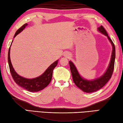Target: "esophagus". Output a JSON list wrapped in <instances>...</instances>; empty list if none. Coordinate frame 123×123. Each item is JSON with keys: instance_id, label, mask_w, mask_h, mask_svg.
Instances as JSON below:
<instances>
[{"instance_id": "obj_1", "label": "esophagus", "mask_w": 123, "mask_h": 123, "mask_svg": "<svg viewBox=\"0 0 123 123\" xmlns=\"http://www.w3.org/2000/svg\"><path fill=\"white\" fill-rule=\"evenodd\" d=\"M65 56H67V57H69V56H70L69 55H68V54H67V55H65Z\"/></svg>"}]
</instances>
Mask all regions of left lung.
<instances>
[{
    "label": "left lung",
    "mask_w": 123,
    "mask_h": 123,
    "mask_svg": "<svg viewBox=\"0 0 123 123\" xmlns=\"http://www.w3.org/2000/svg\"><path fill=\"white\" fill-rule=\"evenodd\" d=\"M98 30L101 33H102L108 37L113 47L112 54L110 64H109L108 68L106 72L105 73V74L102 77L93 81L85 80V79L81 77L80 75H79L74 64L71 61L69 62L74 82L79 88L82 90L84 92H87V93L95 92L96 91H98L101 89V88H102L107 84L108 81L109 80V79L111 78L114 68V62L115 58H116V48H115L114 44L113 43L112 39L108 36L107 31H105V29L102 26L99 27Z\"/></svg>",
    "instance_id": "left-lung-1"
}]
</instances>
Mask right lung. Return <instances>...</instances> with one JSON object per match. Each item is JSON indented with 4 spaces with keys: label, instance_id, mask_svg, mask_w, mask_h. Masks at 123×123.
<instances>
[{
    "label": "right lung",
    "instance_id": "right-lung-1",
    "mask_svg": "<svg viewBox=\"0 0 123 123\" xmlns=\"http://www.w3.org/2000/svg\"><path fill=\"white\" fill-rule=\"evenodd\" d=\"M27 25V24H24L19 29H18V31L16 32L15 34L14 38L20 32H21ZM10 47L9 49L8 55H7L9 69H10L11 76H12L15 82L18 85H19L20 87L24 88V89H26V90L30 92L39 91L43 90V88L46 87L49 84L51 80H52L53 71L54 69L56 66L57 65L58 60H56L54 63L51 64L49 67L48 68V69L46 70V71L42 75H41L40 76L32 79H26L23 77L20 76L14 70L11 63L10 58Z\"/></svg>",
    "mask_w": 123,
    "mask_h": 123
}]
</instances>
